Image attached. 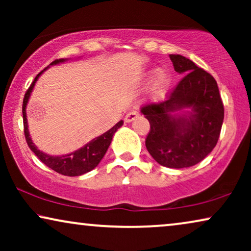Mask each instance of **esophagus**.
Returning a JSON list of instances; mask_svg holds the SVG:
<instances>
[{
  "label": "esophagus",
  "instance_id": "1",
  "mask_svg": "<svg viewBox=\"0 0 251 251\" xmlns=\"http://www.w3.org/2000/svg\"><path fill=\"white\" fill-rule=\"evenodd\" d=\"M138 112L137 111H131V112H129L128 114L126 115V118H125V120H126V122H132L133 120H136L137 118H138Z\"/></svg>",
  "mask_w": 251,
  "mask_h": 251
}]
</instances>
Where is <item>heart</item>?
<instances>
[{
	"instance_id": "obj_1",
	"label": "heart",
	"mask_w": 251,
	"mask_h": 251,
	"mask_svg": "<svg viewBox=\"0 0 251 251\" xmlns=\"http://www.w3.org/2000/svg\"><path fill=\"white\" fill-rule=\"evenodd\" d=\"M154 75H155V77H154L152 87H151V96L154 100H159V99L166 97L173 78L167 70H155V68L147 71L144 77H145V80H150Z\"/></svg>"
}]
</instances>
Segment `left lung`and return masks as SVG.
<instances>
[{"mask_svg":"<svg viewBox=\"0 0 251 251\" xmlns=\"http://www.w3.org/2000/svg\"><path fill=\"white\" fill-rule=\"evenodd\" d=\"M170 59L184 77L167 100L144 106L140 112L151 125L145 142L149 153L161 166L181 169L201 162L214 150L224 106L208 72L180 54H170Z\"/></svg>","mask_w":251,"mask_h":251,"instance_id":"1","label":"left lung"}]
</instances>
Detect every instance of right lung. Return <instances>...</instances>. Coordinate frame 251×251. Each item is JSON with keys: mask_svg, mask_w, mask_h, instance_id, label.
I'll use <instances>...</instances> for the list:
<instances>
[{"mask_svg": "<svg viewBox=\"0 0 251 251\" xmlns=\"http://www.w3.org/2000/svg\"><path fill=\"white\" fill-rule=\"evenodd\" d=\"M66 60L68 59H57L52 61V63L50 64V66L60 64V63H65ZM47 68H49V66ZM47 68H44L41 73L36 75V77L34 78L33 83L30 84L28 90L26 91L25 97H24L23 119H24V133H25L26 142L28 144L29 149L32 150V152L35 153V155L39 157V159L42 161L47 167L51 168V169L56 171V173L64 175V176H71V177L81 176V175L89 173V171L95 169V168L98 166L102 157H104L106 151L108 150L109 145H111L113 136H114L116 130L121 128V126L123 125V121L122 120L121 121H119L114 126H113V128L109 129L108 131L102 133L101 136L96 137V138L92 139L91 142L85 144L83 147H81V149L74 151V152H72L70 154L56 156V155H49V154L43 153L42 151L37 149L29 136L28 123H27V115H26V106H27V102L29 100L30 94H32L34 85H35L36 81L39 80L40 75L42 74Z\"/></svg>", "mask_w": 251, "mask_h": 251, "instance_id": "right-lung-1", "label": "right lung"}]
</instances>
